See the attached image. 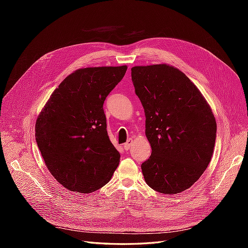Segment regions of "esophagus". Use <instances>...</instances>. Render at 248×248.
<instances>
[{
	"label": "esophagus",
	"instance_id": "34e87169",
	"mask_svg": "<svg viewBox=\"0 0 248 248\" xmlns=\"http://www.w3.org/2000/svg\"><path fill=\"white\" fill-rule=\"evenodd\" d=\"M132 142H133L132 139H129V140H127V141L125 142V144H124V149H125V150H129L130 147H131V145H132Z\"/></svg>",
	"mask_w": 248,
	"mask_h": 248
}]
</instances>
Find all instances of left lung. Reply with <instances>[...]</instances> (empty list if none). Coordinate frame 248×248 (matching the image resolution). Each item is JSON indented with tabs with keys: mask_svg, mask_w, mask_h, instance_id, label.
Returning <instances> with one entry per match:
<instances>
[{
	"mask_svg": "<svg viewBox=\"0 0 248 248\" xmlns=\"http://www.w3.org/2000/svg\"><path fill=\"white\" fill-rule=\"evenodd\" d=\"M131 79L146 116L150 158L141 163L152 189L177 194L196 183L211 160L216 121L185 74L167 64L136 66Z\"/></svg>",
	"mask_w": 248,
	"mask_h": 248,
	"instance_id": "obj_1",
	"label": "left lung"
}]
</instances>
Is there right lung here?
<instances>
[{
  "label": "right lung",
  "instance_id": "obj_1",
  "mask_svg": "<svg viewBox=\"0 0 248 248\" xmlns=\"http://www.w3.org/2000/svg\"><path fill=\"white\" fill-rule=\"evenodd\" d=\"M127 66L89 67L67 77L37 118L35 137L50 174L65 188L90 193L106 185L120 161L108 136L103 103Z\"/></svg>",
  "mask_w": 248,
  "mask_h": 248
}]
</instances>
